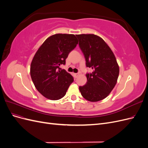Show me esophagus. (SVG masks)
Returning a JSON list of instances; mask_svg holds the SVG:
<instances>
[{
    "instance_id": "1",
    "label": "esophagus",
    "mask_w": 148,
    "mask_h": 148,
    "mask_svg": "<svg viewBox=\"0 0 148 148\" xmlns=\"http://www.w3.org/2000/svg\"><path fill=\"white\" fill-rule=\"evenodd\" d=\"M74 75H75V77L76 78H77V77H78V76L79 75V73H74Z\"/></svg>"
}]
</instances>
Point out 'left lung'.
<instances>
[{"label":"left lung","mask_w":148,"mask_h":148,"mask_svg":"<svg viewBox=\"0 0 148 148\" xmlns=\"http://www.w3.org/2000/svg\"><path fill=\"white\" fill-rule=\"evenodd\" d=\"M79 46L86 59V65L92 72L86 75V84L79 86L82 96L90 102L99 101L115 87L119 66L109 46L101 37L93 34H78Z\"/></svg>","instance_id":"8db88e82"}]
</instances>
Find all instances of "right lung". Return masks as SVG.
<instances>
[{
	"label": "right lung",
	"mask_w": 148,
	"mask_h": 148,
	"mask_svg": "<svg viewBox=\"0 0 148 148\" xmlns=\"http://www.w3.org/2000/svg\"><path fill=\"white\" fill-rule=\"evenodd\" d=\"M78 41L74 34H56L49 36L36 52L30 75L37 90L50 100L63 97L73 78L60 66L65 64L69 53Z\"/></svg>",
	"instance_id": "1"
}]
</instances>
